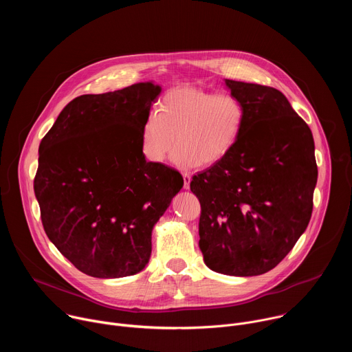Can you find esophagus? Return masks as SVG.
<instances>
[{
  "instance_id": "esophagus-1",
  "label": "esophagus",
  "mask_w": 352,
  "mask_h": 352,
  "mask_svg": "<svg viewBox=\"0 0 352 352\" xmlns=\"http://www.w3.org/2000/svg\"><path fill=\"white\" fill-rule=\"evenodd\" d=\"M182 178H184V189H189V184H190V174L189 173H182Z\"/></svg>"
}]
</instances>
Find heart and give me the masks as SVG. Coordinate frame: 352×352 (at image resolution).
Returning <instances> with one entry per match:
<instances>
[{
  "mask_svg": "<svg viewBox=\"0 0 352 352\" xmlns=\"http://www.w3.org/2000/svg\"><path fill=\"white\" fill-rule=\"evenodd\" d=\"M245 124L241 100L228 93L182 86L170 90L159 111L150 110L140 129V150L150 163H163L174 147L178 167L212 166L235 146Z\"/></svg>",
  "mask_w": 352,
  "mask_h": 352,
  "instance_id": "heart-1",
  "label": "heart"
}]
</instances>
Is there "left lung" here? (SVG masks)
<instances>
[{"instance_id": "left-lung-1", "label": "left lung", "mask_w": 352, "mask_h": 352, "mask_svg": "<svg viewBox=\"0 0 352 352\" xmlns=\"http://www.w3.org/2000/svg\"><path fill=\"white\" fill-rule=\"evenodd\" d=\"M245 124L231 152L192 177L200 202L199 248L209 269L259 276L274 269L307 230L318 181L308 124L277 89L226 79Z\"/></svg>"}]
</instances>
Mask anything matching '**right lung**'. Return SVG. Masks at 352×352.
<instances>
[{
    "label": "right lung",
    "instance_id": "right-lung-1",
    "mask_svg": "<svg viewBox=\"0 0 352 352\" xmlns=\"http://www.w3.org/2000/svg\"><path fill=\"white\" fill-rule=\"evenodd\" d=\"M162 87L136 83L83 94L61 111L38 146L34 195L44 231L82 273H139L152 230L184 185L182 175L146 162L140 129Z\"/></svg>",
    "mask_w": 352,
    "mask_h": 352
}]
</instances>
